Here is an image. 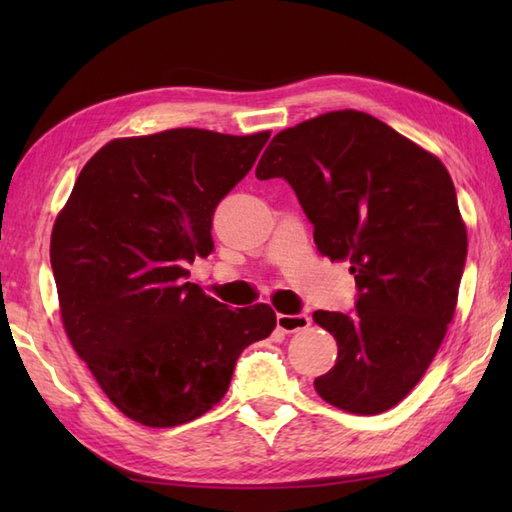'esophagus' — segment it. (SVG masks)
<instances>
[{
  "label": "esophagus",
  "instance_id": "obj_1",
  "mask_svg": "<svg viewBox=\"0 0 512 512\" xmlns=\"http://www.w3.org/2000/svg\"><path fill=\"white\" fill-rule=\"evenodd\" d=\"M310 325V317L306 312H299V314H277V328L281 332H299V330H306Z\"/></svg>",
  "mask_w": 512,
  "mask_h": 512
}]
</instances>
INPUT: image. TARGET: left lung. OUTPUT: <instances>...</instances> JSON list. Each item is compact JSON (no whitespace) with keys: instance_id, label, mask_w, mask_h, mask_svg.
I'll list each match as a JSON object with an SVG mask.
<instances>
[{"instance_id":"1","label":"left lung","mask_w":512,"mask_h":512,"mask_svg":"<svg viewBox=\"0 0 512 512\" xmlns=\"http://www.w3.org/2000/svg\"><path fill=\"white\" fill-rule=\"evenodd\" d=\"M255 176L290 184L319 253L347 259L358 288L352 312L312 314L339 345L317 394L361 416L398 405L458 303L466 228L449 171L378 118L343 110L279 132Z\"/></svg>"}]
</instances>
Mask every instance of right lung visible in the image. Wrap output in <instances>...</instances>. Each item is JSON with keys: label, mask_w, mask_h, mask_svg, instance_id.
I'll list each match as a JSON object with an SVG mask.
<instances>
[{"label": "right lung", "mask_w": 512, "mask_h": 512, "mask_svg": "<svg viewBox=\"0 0 512 512\" xmlns=\"http://www.w3.org/2000/svg\"><path fill=\"white\" fill-rule=\"evenodd\" d=\"M268 138L191 127L118 138L76 178L50 242L61 319L127 418L147 427L200 418L224 398L239 354L275 330L266 303L231 310L184 268L213 253L217 204Z\"/></svg>", "instance_id": "obj_1"}]
</instances>
